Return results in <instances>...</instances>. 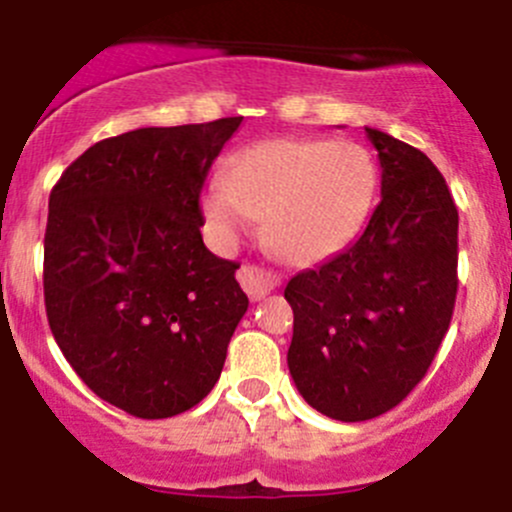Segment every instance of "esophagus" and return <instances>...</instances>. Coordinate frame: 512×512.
Instances as JSON below:
<instances>
[{"instance_id": "obj_1", "label": "esophagus", "mask_w": 512, "mask_h": 512, "mask_svg": "<svg viewBox=\"0 0 512 512\" xmlns=\"http://www.w3.org/2000/svg\"><path fill=\"white\" fill-rule=\"evenodd\" d=\"M239 283L244 286V291L249 293L251 301H261V298H266L268 293L278 286V276L276 273L266 271V268L246 263V266L239 268Z\"/></svg>"}]
</instances>
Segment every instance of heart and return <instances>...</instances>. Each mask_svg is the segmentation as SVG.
<instances>
[{
  "mask_svg": "<svg viewBox=\"0 0 512 512\" xmlns=\"http://www.w3.org/2000/svg\"><path fill=\"white\" fill-rule=\"evenodd\" d=\"M376 186L373 156L356 141L271 139L239 151L201 206L224 249L266 216L268 244L291 263H313L358 234Z\"/></svg>",
  "mask_w": 512,
  "mask_h": 512,
  "instance_id": "heart-1",
  "label": "heart"
}]
</instances>
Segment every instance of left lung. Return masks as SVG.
<instances>
[{"label":"left lung","instance_id":"1","mask_svg":"<svg viewBox=\"0 0 512 512\" xmlns=\"http://www.w3.org/2000/svg\"><path fill=\"white\" fill-rule=\"evenodd\" d=\"M381 204L363 234L288 281V371L308 406L343 423L396 408L428 373L458 293V209L416 146L366 129Z\"/></svg>","mask_w":512,"mask_h":512}]
</instances>
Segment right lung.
<instances>
[{"instance_id":"1","label":"right lung","mask_w":512,"mask_h":512,"mask_svg":"<svg viewBox=\"0 0 512 512\" xmlns=\"http://www.w3.org/2000/svg\"><path fill=\"white\" fill-rule=\"evenodd\" d=\"M241 121L111 136L69 164L49 194V328L86 386L129 416L171 418L204 401L249 308L239 263L204 246L199 206Z\"/></svg>"}]
</instances>
